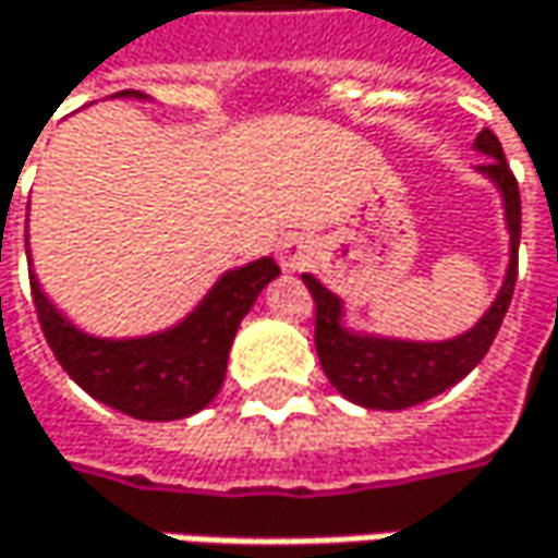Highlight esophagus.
I'll list each match as a JSON object with an SVG mask.
<instances>
[{
  "label": "esophagus",
  "instance_id": "obj_1",
  "mask_svg": "<svg viewBox=\"0 0 558 558\" xmlns=\"http://www.w3.org/2000/svg\"><path fill=\"white\" fill-rule=\"evenodd\" d=\"M278 262L283 271H303L306 262H310V245L303 235H287L278 242Z\"/></svg>",
  "mask_w": 558,
  "mask_h": 558
}]
</instances>
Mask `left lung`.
Listing matches in <instances>:
<instances>
[{"mask_svg": "<svg viewBox=\"0 0 558 558\" xmlns=\"http://www.w3.org/2000/svg\"><path fill=\"white\" fill-rule=\"evenodd\" d=\"M476 153L485 162L476 172L485 175L501 194L505 227H508V268L505 280L492 300V306L466 331L440 341L415 338H389L377 331H357L344 319V300L331 293L316 275H303L316 300V351L329 383L354 405L399 412L418 402H428L444 389L463 380L492 348L501 319L511 306L514 280H518V245H521V194L511 175L501 143L492 130L476 136Z\"/></svg>", "mask_w": 558, "mask_h": 558, "instance_id": "1", "label": "left lung"}]
</instances>
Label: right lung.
<instances>
[{
  "label": "right lung",
  "instance_id": "add662e5",
  "mask_svg": "<svg viewBox=\"0 0 558 558\" xmlns=\"http://www.w3.org/2000/svg\"><path fill=\"white\" fill-rule=\"evenodd\" d=\"M111 98L146 101L140 92H118ZM278 275L271 255L229 268L175 326L130 338H101L78 329L44 293L34 265L31 293L57 361L92 399L140 422H178L217 399L239 323Z\"/></svg>",
  "mask_w": 558,
  "mask_h": 558
}]
</instances>
